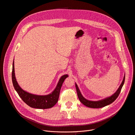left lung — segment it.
Wrapping results in <instances>:
<instances>
[{
	"mask_svg": "<svg viewBox=\"0 0 135 135\" xmlns=\"http://www.w3.org/2000/svg\"><path fill=\"white\" fill-rule=\"evenodd\" d=\"M125 76H124L121 84L120 85V87L118 88V90L116 91V92L114 94H113L111 96L109 97V98H107L104 100H100L98 101H89L85 99L82 96L81 94L77 84H75V86H76V89L77 91L78 96L80 102L86 106L91 107V108H101V107H105L107 105H109L110 104L112 103V102L117 98V97L118 96V95H119L121 92V90L122 89L123 84L125 83Z\"/></svg>",
	"mask_w": 135,
	"mask_h": 135,
	"instance_id": "8db88e82",
	"label": "left lung"
}]
</instances>
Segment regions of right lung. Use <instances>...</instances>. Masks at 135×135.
I'll return each instance as SVG.
<instances>
[{"label":"right lung","instance_id":"obj_1","mask_svg":"<svg viewBox=\"0 0 135 135\" xmlns=\"http://www.w3.org/2000/svg\"><path fill=\"white\" fill-rule=\"evenodd\" d=\"M12 81L15 90L18 94L22 100L31 107L35 109H49L54 106L58 101L59 94L62 83L65 79L68 77V75H64L59 80L55 89L53 92L47 95L41 96L30 94L23 90L18 85L15 76L14 62L13 63L12 69Z\"/></svg>","mask_w":135,"mask_h":135}]
</instances>
